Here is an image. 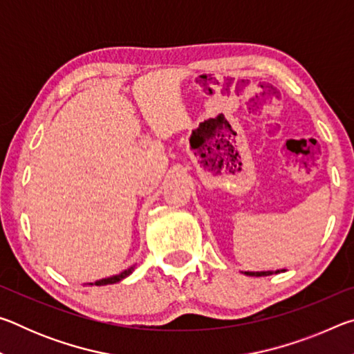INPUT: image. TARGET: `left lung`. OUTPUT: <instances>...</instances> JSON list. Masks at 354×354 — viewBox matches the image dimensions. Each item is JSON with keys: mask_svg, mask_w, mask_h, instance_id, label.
<instances>
[{"mask_svg": "<svg viewBox=\"0 0 354 354\" xmlns=\"http://www.w3.org/2000/svg\"><path fill=\"white\" fill-rule=\"evenodd\" d=\"M243 273L247 274V277H268V274H273V272H243Z\"/></svg>", "mask_w": 354, "mask_h": 354, "instance_id": "left-lung-1", "label": "left lung"}]
</instances>
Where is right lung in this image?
I'll use <instances>...</instances> for the list:
<instances>
[{"instance_id": "right-lung-1", "label": "right lung", "mask_w": 354, "mask_h": 354, "mask_svg": "<svg viewBox=\"0 0 354 354\" xmlns=\"http://www.w3.org/2000/svg\"><path fill=\"white\" fill-rule=\"evenodd\" d=\"M134 272V266L133 267H129V268H127V270H123L122 273H118V274H113V277H109V278H103V279H100V281H95V283H88V286H107V284H115V283H118V281H122V279H124L127 277H129L131 273Z\"/></svg>"}]
</instances>
